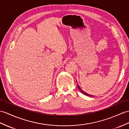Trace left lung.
Wrapping results in <instances>:
<instances>
[{"label": "left lung", "instance_id": "obj_1", "mask_svg": "<svg viewBox=\"0 0 129 129\" xmlns=\"http://www.w3.org/2000/svg\"><path fill=\"white\" fill-rule=\"evenodd\" d=\"M77 86H78V88L79 89V90L80 91V92H81V93H83V94H84V95H86V96H92V95H90V94H88V93H86V92H85L84 91L81 89L80 87V86L78 85H77Z\"/></svg>", "mask_w": 129, "mask_h": 129}]
</instances>
